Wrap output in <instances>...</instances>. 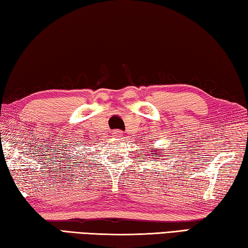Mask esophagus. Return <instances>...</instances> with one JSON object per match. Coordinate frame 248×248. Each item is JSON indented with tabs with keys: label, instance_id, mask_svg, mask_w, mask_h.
<instances>
[{
	"label": "esophagus",
	"instance_id": "1",
	"mask_svg": "<svg viewBox=\"0 0 248 248\" xmlns=\"http://www.w3.org/2000/svg\"><path fill=\"white\" fill-rule=\"evenodd\" d=\"M123 134H124V132L121 131V130H116V131L114 132V136H115V137H117V138L123 137Z\"/></svg>",
	"mask_w": 248,
	"mask_h": 248
}]
</instances>
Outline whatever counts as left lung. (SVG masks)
I'll use <instances>...</instances> for the list:
<instances>
[{
	"instance_id": "1",
	"label": "left lung",
	"mask_w": 248,
	"mask_h": 248,
	"mask_svg": "<svg viewBox=\"0 0 248 248\" xmlns=\"http://www.w3.org/2000/svg\"><path fill=\"white\" fill-rule=\"evenodd\" d=\"M150 152H155V156H161V155H163L162 150H155L154 148H151ZM151 156H152V154H151Z\"/></svg>"
}]
</instances>
